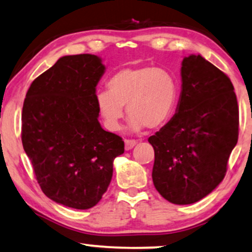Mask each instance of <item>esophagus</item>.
<instances>
[{"mask_svg":"<svg viewBox=\"0 0 252 252\" xmlns=\"http://www.w3.org/2000/svg\"><path fill=\"white\" fill-rule=\"evenodd\" d=\"M124 144H126V150L129 151V150L133 149V146L136 145L137 142L135 139H126L124 140Z\"/></svg>","mask_w":252,"mask_h":252,"instance_id":"esophagus-1","label":"esophagus"}]
</instances>
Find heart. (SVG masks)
Returning a JSON list of instances; mask_svg holds the SVG:
<instances>
[{"label":"heart","instance_id":"heart-1","mask_svg":"<svg viewBox=\"0 0 252 252\" xmlns=\"http://www.w3.org/2000/svg\"><path fill=\"white\" fill-rule=\"evenodd\" d=\"M107 86L108 91L95 94V103L105 126L113 131L121 128L124 106L133 131L161 126L172 116L179 96L175 77L151 65L121 69Z\"/></svg>","mask_w":252,"mask_h":252}]
</instances>
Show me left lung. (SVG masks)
Returning a JSON list of instances; mask_svg holds the SVG:
<instances>
[{"mask_svg": "<svg viewBox=\"0 0 252 252\" xmlns=\"http://www.w3.org/2000/svg\"><path fill=\"white\" fill-rule=\"evenodd\" d=\"M181 77L175 115L149 142L158 192L187 205L212 192L226 175L239 139V106L228 76L200 55L183 59Z\"/></svg>", "mask_w": 252, "mask_h": 252, "instance_id": "left-lung-1", "label": "left lung"}]
</instances>
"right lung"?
Returning a JSON list of instances; mask_svg holds the SVG:
<instances>
[{"mask_svg":"<svg viewBox=\"0 0 252 252\" xmlns=\"http://www.w3.org/2000/svg\"><path fill=\"white\" fill-rule=\"evenodd\" d=\"M103 72L96 55L63 56L33 80L23 105V147L42 192L77 210L99 203L113 161L124 152L122 138L98 121L95 87Z\"/></svg>","mask_w":252,"mask_h":252,"instance_id":"obj_1","label":"right lung"}]
</instances>
